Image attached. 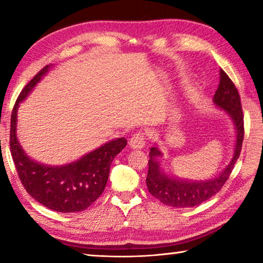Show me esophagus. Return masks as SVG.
Masks as SVG:
<instances>
[{
  "mask_svg": "<svg viewBox=\"0 0 263 263\" xmlns=\"http://www.w3.org/2000/svg\"><path fill=\"white\" fill-rule=\"evenodd\" d=\"M146 136L142 131H137L135 135L131 137L130 139V146L133 148H141L145 145Z\"/></svg>",
  "mask_w": 263,
  "mask_h": 263,
  "instance_id": "34e87169",
  "label": "esophagus"
}]
</instances>
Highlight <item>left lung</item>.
<instances>
[{
	"instance_id": "obj_1",
	"label": "left lung",
	"mask_w": 263,
	"mask_h": 263,
	"mask_svg": "<svg viewBox=\"0 0 263 263\" xmlns=\"http://www.w3.org/2000/svg\"><path fill=\"white\" fill-rule=\"evenodd\" d=\"M213 102L232 117L235 128H237V142H235L232 161L230 162L228 168L215 179L202 182L183 181L172 179L160 172L157 158L161 155V152L157 147H152L148 154V174L146 177V184L152 196L158 198L164 205L173 208H193L208 201L213 195L219 193L233 171L242 147L245 135L243 112L238 89L222 69H220L219 87L216 90Z\"/></svg>"
}]
</instances>
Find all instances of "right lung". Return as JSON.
<instances>
[{"label":"right lung","instance_id":"obj_1","mask_svg":"<svg viewBox=\"0 0 263 263\" xmlns=\"http://www.w3.org/2000/svg\"><path fill=\"white\" fill-rule=\"evenodd\" d=\"M45 66L21 91L10 119V152L17 175L28 194L44 206L58 212L83 211L103 193L114 158L125 147V138L106 142L78 161L61 167H50L30 160L16 138L17 108L47 72Z\"/></svg>","mask_w":263,"mask_h":263}]
</instances>
